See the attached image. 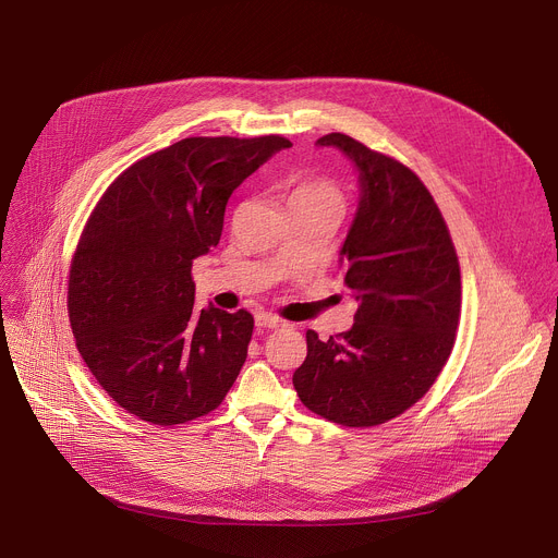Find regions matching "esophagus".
Wrapping results in <instances>:
<instances>
[{
	"label": "esophagus",
	"mask_w": 558,
	"mask_h": 558,
	"mask_svg": "<svg viewBox=\"0 0 558 558\" xmlns=\"http://www.w3.org/2000/svg\"><path fill=\"white\" fill-rule=\"evenodd\" d=\"M287 323L282 320V317H278V315H274V313H258L256 315V327L258 329H280V327H284Z\"/></svg>",
	"instance_id": "esophagus-1"
}]
</instances>
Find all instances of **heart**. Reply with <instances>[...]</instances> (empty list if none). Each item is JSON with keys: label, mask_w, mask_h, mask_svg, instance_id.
<instances>
[{"label": "heart", "mask_w": 558, "mask_h": 558, "mask_svg": "<svg viewBox=\"0 0 558 558\" xmlns=\"http://www.w3.org/2000/svg\"><path fill=\"white\" fill-rule=\"evenodd\" d=\"M295 203H323L340 209L342 196L331 181L313 179V181H302L298 187H293L289 196V205H295Z\"/></svg>", "instance_id": "heart-1"}]
</instances>
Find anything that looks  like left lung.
Masks as SVG:
<instances>
[{
    "label": "left lung",
    "mask_w": 558,
    "mask_h": 558,
    "mask_svg": "<svg viewBox=\"0 0 558 558\" xmlns=\"http://www.w3.org/2000/svg\"><path fill=\"white\" fill-rule=\"evenodd\" d=\"M360 172V205L342 245L357 300L349 331H306L293 373L300 402L349 428L379 426L417 404L446 366L461 315V274L448 225L420 177L392 156L331 132Z\"/></svg>",
    "instance_id": "1"
}]
</instances>
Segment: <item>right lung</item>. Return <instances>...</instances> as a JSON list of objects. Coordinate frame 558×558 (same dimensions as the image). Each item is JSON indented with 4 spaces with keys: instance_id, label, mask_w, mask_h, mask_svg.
<instances>
[{
    "instance_id": "obj_1",
    "label": "right lung",
    "mask_w": 558,
    "mask_h": 558,
    "mask_svg": "<svg viewBox=\"0 0 558 558\" xmlns=\"http://www.w3.org/2000/svg\"><path fill=\"white\" fill-rule=\"evenodd\" d=\"M278 134L190 136L121 172L95 205L68 276L76 349L130 415L177 426L220 407L247 360L254 315L194 308L192 265L218 245L231 192Z\"/></svg>"
}]
</instances>
